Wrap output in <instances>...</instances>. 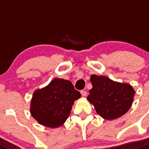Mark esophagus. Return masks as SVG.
Returning a JSON list of instances; mask_svg holds the SVG:
<instances>
[{
  "instance_id": "34e87169",
  "label": "esophagus",
  "mask_w": 149,
  "mask_h": 149,
  "mask_svg": "<svg viewBox=\"0 0 149 149\" xmlns=\"http://www.w3.org/2000/svg\"><path fill=\"white\" fill-rule=\"evenodd\" d=\"M80 93H81V95H82V96H84V97H85V96H86L87 95L86 90H82Z\"/></svg>"
}]
</instances>
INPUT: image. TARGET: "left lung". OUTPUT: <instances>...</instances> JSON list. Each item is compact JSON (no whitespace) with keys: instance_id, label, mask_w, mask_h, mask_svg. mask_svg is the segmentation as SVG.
Masks as SVG:
<instances>
[{"instance_id":"8db88e82","label":"left lung","mask_w":149,"mask_h":149,"mask_svg":"<svg viewBox=\"0 0 149 149\" xmlns=\"http://www.w3.org/2000/svg\"><path fill=\"white\" fill-rule=\"evenodd\" d=\"M93 88L87 100L101 117L107 120L119 118L131 108L135 90L130 84L110 79L105 76L92 75Z\"/></svg>"}]
</instances>
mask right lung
Segmentation results:
<instances>
[{
	"label": "right lung",
	"mask_w": 149,
	"mask_h": 149,
	"mask_svg": "<svg viewBox=\"0 0 149 149\" xmlns=\"http://www.w3.org/2000/svg\"><path fill=\"white\" fill-rule=\"evenodd\" d=\"M80 96L70 81L55 78L47 86L33 93L31 116L44 126L60 127L68 118L75 100Z\"/></svg>",
	"instance_id": "1"
}]
</instances>
